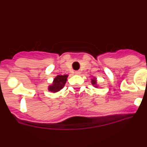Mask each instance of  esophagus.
Returning <instances> with one entry per match:
<instances>
[{"instance_id":"esophagus-1","label":"esophagus","mask_w":147,"mask_h":147,"mask_svg":"<svg viewBox=\"0 0 147 147\" xmlns=\"http://www.w3.org/2000/svg\"><path fill=\"white\" fill-rule=\"evenodd\" d=\"M81 74V71H75V74Z\"/></svg>"}]
</instances>
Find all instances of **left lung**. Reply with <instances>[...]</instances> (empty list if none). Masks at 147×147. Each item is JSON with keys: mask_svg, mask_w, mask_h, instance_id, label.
<instances>
[{"mask_svg": "<svg viewBox=\"0 0 147 147\" xmlns=\"http://www.w3.org/2000/svg\"><path fill=\"white\" fill-rule=\"evenodd\" d=\"M96 79H94V78H93V80H91V83H92V85H93V86H95V88H97V85H96Z\"/></svg>", "mask_w": 147, "mask_h": 147, "instance_id": "left-lung-1", "label": "left lung"}]
</instances>
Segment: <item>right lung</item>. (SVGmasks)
<instances>
[{
	"instance_id": "right-lung-1",
	"label": "right lung",
	"mask_w": 147,
	"mask_h": 147,
	"mask_svg": "<svg viewBox=\"0 0 147 147\" xmlns=\"http://www.w3.org/2000/svg\"><path fill=\"white\" fill-rule=\"evenodd\" d=\"M67 75H58L54 79L52 85L49 86V90L53 93L59 91L61 89L63 88V87L65 85L66 81H67Z\"/></svg>"
}]
</instances>
